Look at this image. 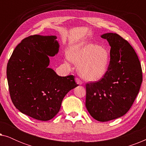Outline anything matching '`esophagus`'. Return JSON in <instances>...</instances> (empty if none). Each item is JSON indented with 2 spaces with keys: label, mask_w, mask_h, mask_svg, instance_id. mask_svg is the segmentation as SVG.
Instances as JSON below:
<instances>
[{
  "label": "esophagus",
  "mask_w": 146,
  "mask_h": 146,
  "mask_svg": "<svg viewBox=\"0 0 146 146\" xmlns=\"http://www.w3.org/2000/svg\"><path fill=\"white\" fill-rule=\"evenodd\" d=\"M76 83L78 84H82V81L79 78H76Z\"/></svg>",
  "instance_id": "1"
}]
</instances>
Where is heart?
<instances>
[{
  "label": "heart",
  "instance_id": "1",
  "mask_svg": "<svg viewBox=\"0 0 146 146\" xmlns=\"http://www.w3.org/2000/svg\"><path fill=\"white\" fill-rule=\"evenodd\" d=\"M68 58L79 64L80 74L89 81L99 80L104 76L110 58L106 48L89 42L74 46L69 50Z\"/></svg>",
  "mask_w": 146,
  "mask_h": 146
}]
</instances>
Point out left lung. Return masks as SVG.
Here are the masks:
<instances>
[{
    "instance_id": "8db88e82",
    "label": "left lung",
    "mask_w": 146,
    "mask_h": 146,
    "mask_svg": "<svg viewBox=\"0 0 146 146\" xmlns=\"http://www.w3.org/2000/svg\"><path fill=\"white\" fill-rule=\"evenodd\" d=\"M111 46L107 73L86 84V107L95 119L108 121L125 114L132 106L142 82V70L134 49L115 33L101 36Z\"/></svg>"
}]
</instances>
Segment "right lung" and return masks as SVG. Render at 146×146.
Segmentation results:
<instances>
[{
  "mask_svg": "<svg viewBox=\"0 0 146 146\" xmlns=\"http://www.w3.org/2000/svg\"><path fill=\"white\" fill-rule=\"evenodd\" d=\"M56 36L32 35L17 46L7 68L9 92L15 106L38 120L53 118L66 94L78 85L74 76H59L48 66L58 52Z\"/></svg>",
  "mask_w": 146,
  "mask_h": 146,
  "instance_id": "1",
  "label": "right lung"
}]
</instances>
